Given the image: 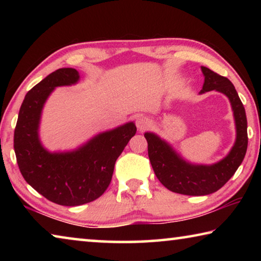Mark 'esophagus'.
<instances>
[{
  "mask_svg": "<svg viewBox=\"0 0 261 261\" xmlns=\"http://www.w3.org/2000/svg\"><path fill=\"white\" fill-rule=\"evenodd\" d=\"M136 124L138 126V129L140 131H143L145 129H147V127L151 125V120L147 116H144V115H140V116L137 117L136 120Z\"/></svg>",
  "mask_w": 261,
  "mask_h": 261,
  "instance_id": "esophagus-1",
  "label": "esophagus"
}]
</instances>
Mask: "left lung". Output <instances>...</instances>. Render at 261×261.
I'll return each instance as SVG.
<instances>
[{
	"instance_id": "obj_1",
	"label": "left lung",
	"mask_w": 261,
	"mask_h": 261,
	"mask_svg": "<svg viewBox=\"0 0 261 261\" xmlns=\"http://www.w3.org/2000/svg\"><path fill=\"white\" fill-rule=\"evenodd\" d=\"M205 82L200 93L219 91L226 94L231 103L236 123V141L231 151L222 160L211 166L192 165L170 145L156 135L146 132L145 138L148 144V158L158 179L170 191L187 196H205L218 191L236 173L245 156L247 148V121L245 109L228 78L220 76L208 68L201 67Z\"/></svg>"
}]
</instances>
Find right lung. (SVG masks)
Here are the masks:
<instances>
[{
    "mask_svg": "<svg viewBox=\"0 0 261 261\" xmlns=\"http://www.w3.org/2000/svg\"><path fill=\"white\" fill-rule=\"evenodd\" d=\"M79 81L76 69L62 68L28 92L19 109L14 148L24 179L55 204L78 206L87 204L107 190L115 162L129 140L136 135L135 123L102 132L72 152L50 153L39 139V123L46 100L57 86Z\"/></svg>",
    "mask_w": 261,
    "mask_h": 261,
    "instance_id": "add662e5",
    "label": "right lung"
}]
</instances>
